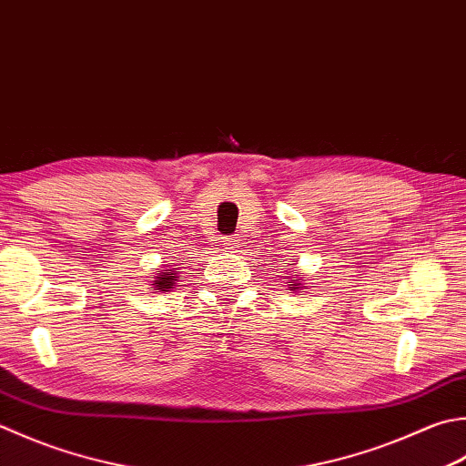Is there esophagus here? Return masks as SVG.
<instances>
[{"label": "esophagus", "mask_w": 466, "mask_h": 466, "mask_svg": "<svg viewBox=\"0 0 466 466\" xmlns=\"http://www.w3.org/2000/svg\"><path fill=\"white\" fill-rule=\"evenodd\" d=\"M222 244L226 246V248L228 250H236V248H238V236H224V238H222Z\"/></svg>", "instance_id": "34e87169"}]
</instances>
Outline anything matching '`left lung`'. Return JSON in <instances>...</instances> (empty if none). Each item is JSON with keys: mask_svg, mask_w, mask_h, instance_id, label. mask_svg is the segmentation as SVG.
<instances>
[{"mask_svg": "<svg viewBox=\"0 0 466 466\" xmlns=\"http://www.w3.org/2000/svg\"><path fill=\"white\" fill-rule=\"evenodd\" d=\"M295 289H299V287H297V285H295Z\"/></svg>", "mask_w": 466, "mask_h": 466, "instance_id": "obj_1", "label": "left lung"}]
</instances>
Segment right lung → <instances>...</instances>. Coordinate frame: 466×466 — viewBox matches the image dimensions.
<instances>
[{"instance_id":"obj_1","label":"right lung","mask_w":466,"mask_h":466,"mask_svg":"<svg viewBox=\"0 0 466 466\" xmlns=\"http://www.w3.org/2000/svg\"><path fill=\"white\" fill-rule=\"evenodd\" d=\"M177 270H179V268H171V272H163V275H159L157 280L153 282V285L157 287L155 290L173 289V285H176V280H177Z\"/></svg>"}]
</instances>
